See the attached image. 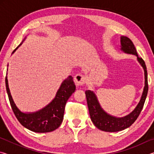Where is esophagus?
<instances>
[{
  "label": "esophagus",
  "mask_w": 154,
  "mask_h": 154,
  "mask_svg": "<svg viewBox=\"0 0 154 154\" xmlns=\"http://www.w3.org/2000/svg\"><path fill=\"white\" fill-rule=\"evenodd\" d=\"M86 78L82 74H77L74 77L75 83L77 85H83L85 84Z\"/></svg>",
  "instance_id": "1"
}]
</instances>
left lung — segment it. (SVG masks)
<instances>
[{
	"instance_id": "obj_1",
	"label": "left lung",
	"mask_w": 154,
	"mask_h": 154,
	"mask_svg": "<svg viewBox=\"0 0 154 154\" xmlns=\"http://www.w3.org/2000/svg\"><path fill=\"white\" fill-rule=\"evenodd\" d=\"M122 50L128 54H132L137 56V59L144 69L145 71V87L139 103L131 113L124 118H118L111 116L104 111L99 105L94 93L90 90L85 91L88 109L90 118L93 124L98 129L105 132H118L127 128L136 121L141 112L148 92L147 71L144 60L138 55L133 43L126 36L121 37Z\"/></svg>"
}]
</instances>
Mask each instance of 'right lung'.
<instances>
[{
    "mask_svg": "<svg viewBox=\"0 0 154 154\" xmlns=\"http://www.w3.org/2000/svg\"><path fill=\"white\" fill-rule=\"evenodd\" d=\"M5 85L10 105L17 120L23 126L35 132H51L60 126L63 120L66 101L76 88L72 77L69 76L62 82L55 98L48 106L35 113H24L17 108L13 100L7 77L5 78Z\"/></svg>",
    "mask_w": 154,
    "mask_h": 154,
    "instance_id": "1",
    "label": "right lung"
}]
</instances>
